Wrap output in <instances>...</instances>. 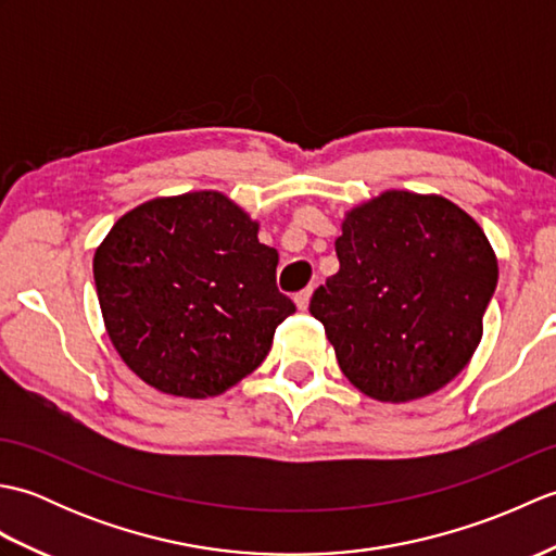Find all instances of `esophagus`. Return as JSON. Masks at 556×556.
Instances as JSON below:
<instances>
[{"label": "esophagus", "mask_w": 556, "mask_h": 556, "mask_svg": "<svg viewBox=\"0 0 556 556\" xmlns=\"http://www.w3.org/2000/svg\"><path fill=\"white\" fill-rule=\"evenodd\" d=\"M311 296H313V287H308V289H303V291H299L296 293V305H299V311H308V305H311Z\"/></svg>", "instance_id": "34e87169"}]
</instances>
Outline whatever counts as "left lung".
<instances>
[{
    "mask_svg": "<svg viewBox=\"0 0 556 556\" xmlns=\"http://www.w3.org/2000/svg\"><path fill=\"white\" fill-rule=\"evenodd\" d=\"M334 248L311 313L341 372L384 404L440 392L473 358L497 287L480 224L444 195L384 191L346 212Z\"/></svg>",
    "mask_w": 556,
    "mask_h": 556,
    "instance_id": "obj_1",
    "label": "left lung"
}]
</instances>
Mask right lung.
I'll return each instance as SVG.
<instances>
[{
	"label": "right lung",
	"instance_id": "obj_1",
	"mask_svg": "<svg viewBox=\"0 0 556 556\" xmlns=\"http://www.w3.org/2000/svg\"><path fill=\"white\" fill-rule=\"evenodd\" d=\"M257 231L229 195L191 191L146 200L104 236L92 257L104 329L148 387L219 396L265 361L296 305Z\"/></svg>",
	"mask_w": 556,
	"mask_h": 556
}]
</instances>
